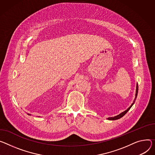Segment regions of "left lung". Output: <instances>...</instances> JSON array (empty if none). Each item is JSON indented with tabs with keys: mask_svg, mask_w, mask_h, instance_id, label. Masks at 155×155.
<instances>
[{
	"mask_svg": "<svg viewBox=\"0 0 155 155\" xmlns=\"http://www.w3.org/2000/svg\"><path fill=\"white\" fill-rule=\"evenodd\" d=\"M138 84H137V88H136V94H135V100H134V102H135V100H136V97H137V94H138ZM134 102L132 104V105L127 109L126 110H125V111H124L123 112H122V113H120V114H119V115H117V116H115V117H109V118H107V119H109V120H117V119H120V118H121L122 117H123L127 112L128 111H129V110L131 108V107L133 106V104H134Z\"/></svg>",
	"mask_w": 155,
	"mask_h": 155,
	"instance_id": "left-lung-1",
	"label": "left lung"
}]
</instances>
